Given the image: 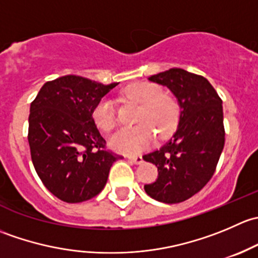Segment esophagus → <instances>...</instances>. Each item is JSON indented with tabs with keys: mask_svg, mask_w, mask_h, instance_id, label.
I'll list each match as a JSON object with an SVG mask.
<instances>
[{
	"mask_svg": "<svg viewBox=\"0 0 258 258\" xmlns=\"http://www.w3.org/2000/svg\"><path fill=\"white\" fill-rule=\"evenodd\" d=\"M127 158H128L132 163H135V165H140V163L144 162V158H142V156H128Z\"/></svg>",
	"mask_w": 258,
	"mask_h": 258,
	"instance_id": "esophagus-1",
	"label": "esophagus"
}]
</instances>
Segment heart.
<instances>
[{"label":"heart","mask_w":258,"mask_h":258,"mask_svg":"<svg viewBox=\"0 0 258 258\" xmlns=\"http://www.w3.org/2000/svg\"><path fill=\"white\" fill-rule=\"evenodd\" d=\"M123 96L137 103L139 111L136 122L139 124L124 127L111 137V146L123 153H137L145 150L153 141L156 135L165 139L172 134L178 118V106L172 96L160 92V88L151 83H132L123 90ZM96 126L110 132L116 126L112 101L101 98L92 110Z\"/></svg>","instance_id":"1"}]
</instances>
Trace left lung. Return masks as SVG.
I'll use <instances>...</instances> for the list:
<instances>
[{
    "label": "left lung",
    "instance_id": "8db88e82",
    "mask_svg": "<svg viewBox=\"0 0 258 258\" xmlns=\"http://www.w3.org/2000/svg\"><path fill=\"white\" fill-rule=\"evenodd\" d=\"M148 81L170 88L181 113L170 141L144 156L158 171L145 191L160 202L178 204L199 194L215 173L225 146L222 100L204 76L182 69H170Z\"/></svg>",
    "mask_w": 258,
    "mask_h": 258
}]
</instances>
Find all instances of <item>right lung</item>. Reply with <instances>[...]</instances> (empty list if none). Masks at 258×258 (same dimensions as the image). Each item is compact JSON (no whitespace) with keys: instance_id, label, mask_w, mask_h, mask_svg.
I'll use <instances>...</instances> for the list:
<instances>
[{"instance_id":"1","label":"right lung","mask_w":258,"mask_h":258,"mask_svg":"<svg viewBox=\"0 0 258 258\" xmlns=\"http://www.w3.org/2000/svg\"><path fill=\"white\" fill-rule=\"evenodd\" d=\"M117 83L102 85L69 75L48 81L31 102L28 144L38 177L69 204L100 194L122 156L106 148L92 119L96 103Z\"/></svg>"}]
</instances>
